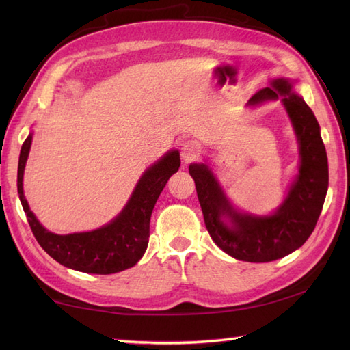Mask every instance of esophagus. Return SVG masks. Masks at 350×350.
<instances>
[{"mask_svg": "<svg viewBox=\"0 0 350 350\" xmlns=\"http://www.w3.org/2000/svg\"><path fill=\"white\" fill-rule=\"evenodd\" d=\"M180 154L185 163L196 161L200 154V146L196 143V141H185L180 147Z\"/></svg>", "mask_w": 350, "mask_h": 350, "instance_id": "esophagus-1", "label": "esophagus"}]
</instances>
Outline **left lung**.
I'll return each instance as SVG.
<instances>
[{"instance_id":"obj_1","label":"left lung","mask_w":350,"mask_h":350,"mask_svg":"<svg viewBox=\"0 0 350 350\" xmlns=\"http://www.w3.org/2000/svg\"><path fill=\"white\" fill-rule=\"evenodd\" d=\"M278 94L282 96L299 141L301 167L284 203L272 217L233 212L207 165H189L207 232L222 251L243 262H272L302 247L313 233L328 191V158L321 128L313 111L293 93L292 83L284 78L273 79L271 87L257 92L250 103L278 99ZM222 216H230L232 226L226 225Z\"/></svg>"}]
</instances>
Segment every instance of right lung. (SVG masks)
<instances>
[{
  "instance_id": "1",
  "label": "right lung",
  "mask_w": 350,
  "mask_h": 350,
  "mask_svg": "<svg viewBox=\"0 0 350 350\" xmlns=\"http://www.w3.org/2000/svg\"><path fill=\"white\" fill-rule=\"evenodd\" d=\"M31 135L24 141L18 165V194L28 224L40 247L58 263L70 269L108 275L128 269L144 256L150 236V217L159 194L171 174L180 167L179 152H168L141 177L123 212L108 226L87 233L54 234L40 226L29 211L22 189V177Z\"/></svg>"
}]
</instances>
